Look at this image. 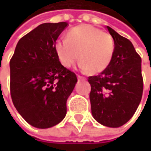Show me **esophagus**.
Segmentation results:
<instances>
[{
	"instance_id": "34e87169",
	"label": "esophagus",
	"mask_w": 151,
	"mask_h": 151,
	"mask_svg": "<svg viewBox=\"0 0 151 151\" xmlns=\"http://www.w3.org/2000/svg\"><path fill=\"white\" fill-rule=\"evenodd\" d=\"M77 78H78V80H80V81H85V80H86V78H85V77L81 76H80V75H78V76H77Z\"/></svg>"
}]
</instances>
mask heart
Instances as JSON below:
<instances>
[{
	"label": "heart",
	"instance_id": "b5f03b06",
	"mask_svg": "<svg viewBox=\"0 0 151 151\" xmlns=\"http://www.w3.org/2000/svg\"><path fill=\"white\" fill-rule=\"evenodd\" d=\"M115 43L113 37L95 27L83 24L67 32V39H58L55 51L61 65L65 68L79 59V67L91 74L102 72L113 60Z\"/></svg>",
	"mask_w": 151,
	"mask_h": 151
}]
</instances>
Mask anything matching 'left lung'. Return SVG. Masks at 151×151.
<instances>
[{"label": "left lung", "instance_id": "obj_1", "mask_svg": "<svg viewBox=\"0 0 151 151\" xmlns=\"http://www.w3.org/2000/svg\"><path fill=\"white\" fill-rule=\"evenodd\" d=\"M115 50L109 66L89 76L93 118L101 124L119 128L133 117L143 94L141 58L128 38L107 26Z\"/></svg>", "mask_w": 151, "mask_h": 151}]
</instances>
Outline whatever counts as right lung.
I'll return each mask as SVG.
<instances>
[{"label":"right lung","mask_w":151,"mask_h":151,"mask_svg":"<svg viewBox=\"0 0 151 151\" xmlns=\"http://www.w3.org/2000/svg\"><path fill=\"white\" fill-rule=\"evenodd\" d=\"M68 25L43 23L18 41L10 60V91L16 109L38 129L58 124L66 115V101L77 82L64 67L55 43Z\"/></svg>","instance_id":"obj_1"}]
</instances>
